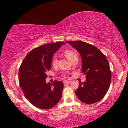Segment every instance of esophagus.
I'll return each instance as SVG.
<instances>
[{
    "label": "esophagus",
    "mask_w": 128,
    "mask_h": 128,
    "mask_svg": "<svg viewBox=\"0 0 128 128\" xmlns=\"http://www.w3.org/2000/svg\"><path fill=\"white\" fill-rule=\"evenodd\" d=\"M71 82H72L69 81H63L64 84H70Z\"/></svg>",
    "instance_id": "obj_1"
}]
</instances>
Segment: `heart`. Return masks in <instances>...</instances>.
Listing matches in <instances>:
<instances>
[{"instance_id":"obj_1","label":"heart","mask_w":128,"mask_h":128,"mask_svg":"<svg viewBox=\"0 0 128 128\" xmlns=\"http://www.w3.org/2000/svg\"><path fill=\"white\" fill-rule=\"evenodd\" d=\"M64 55L67 58V59L69 60V61H71L73 58L75 57L76 56H77L76 53L72 51V50H69V49L66 50L64 51ZM58 62V60L57 59V58L55 57L53 58L52 59V62H51V63H52V66H57ZM63 77H66V75L63 74Z\"/></svg>"}]
</instances>
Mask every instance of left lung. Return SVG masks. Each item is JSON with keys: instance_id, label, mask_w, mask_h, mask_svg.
<instances>
[{"instance_id": "1", "label": "left lung", "mask_w": 128, "mask_h": 128, "mask_svg": "<svg viewBox=\"0 0 128 128\" xmlns=\"http://www.w3.org/2000/svg\"><path fill=\"white\" fill-rule=\"evenodd\" d=\"M78 51L82 58V72L86 81L79 83L76 94L80 100L92 104L104 98L110 88L111 72L105 55L92 44L82 41H66Z\"/></svg>"}]
</instances>
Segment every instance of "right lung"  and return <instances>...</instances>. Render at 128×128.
<instances>
[{
  "mask_svg": "<svg viewBox=\"0 0 128 128\" xmlns=\"http://www.w3.org/2000/svg\"><path fill=\"white\" fill-rule=\"evenodd\" d=\"M63 42L47 43L32 50L25 56L18 71V81L25 98L32 104L43 110L50 109L60 100L62 81L47 84L46 73L50 70L54 54Z\"/></svg>",
  "mask_w": 128,
  "mask_h": 128,
  "instance_id": "obj_1",
  "label": "right lung"
}]
</instances>
